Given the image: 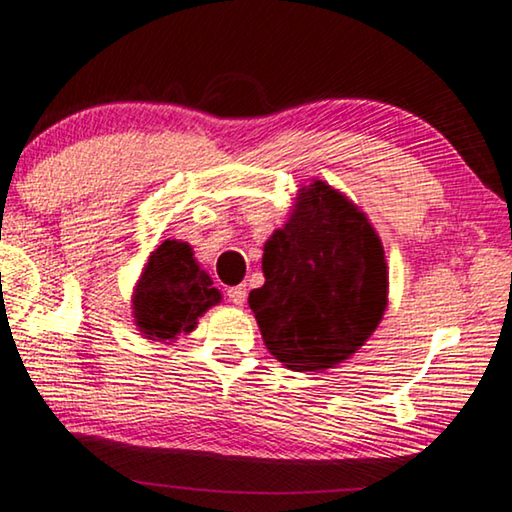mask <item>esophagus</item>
<instances>
[{
	"label": "esophagus",
	"mask_w": 512,
	"mask_h": 512,
	"mask_svg": "<svg viewBox=\"0 0 512 512\" xmlns=\"http://www.w3.org/2000/svg\"><path fill=\"white\" fill-rule=\"evenodd\" d=\"M246 296H248L246 285H236V287L227 289V299H230L234 305H243V303H246Z\"/></svg>",
	"instance_id": "obj_1"
}]
</instances>
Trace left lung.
I'll return each mask as SVG.
<instances>
[{"mask_svg": "<svg viewBox=\"0 0 512 512\" xmlns=\"http://www.w3.org/2000/svg\"><path fill=\"white\" fill-rule=\"evenodd\" d=\"M386 269L368 216L329 183L303 186L264 243V285L248 296L266 349L296 372L347 361L384 317Z\"/></svg>", "mask_w": 512, "mask_h": 512, "instance_id": "1", "label": "left lung"}]
</instances>
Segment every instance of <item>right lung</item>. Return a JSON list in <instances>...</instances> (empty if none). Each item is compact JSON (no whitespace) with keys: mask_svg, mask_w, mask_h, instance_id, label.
I'll return each mask as SVG.
<instances>
[{"mask_svg":"<svg viewBox=\"0 0 512 512\" xmlns=\"http://www.w3.org/2000/svg\"><path fill=\"white\" fill-rule=\"evenodd\" d=\"M207 271L195 262L186 241H163L149 255L133 294L135 326L144 338L172 342L188 335L211 305L220 303Z\"/></svg>","mask_w":512,"mask_h":512,"instance_id":"1","label":"right lung"}]
</instances>
